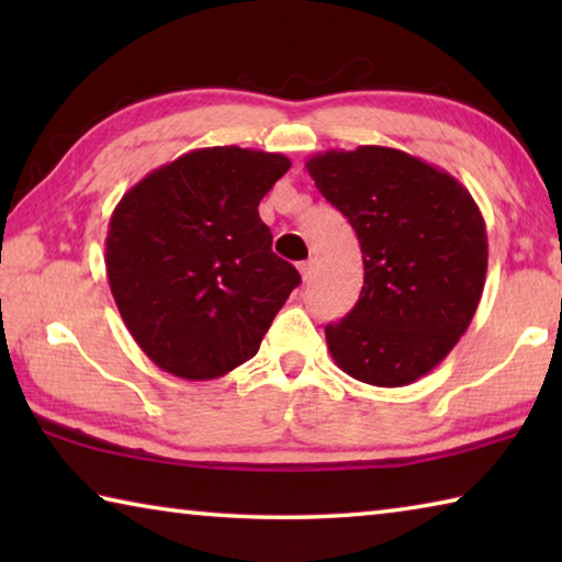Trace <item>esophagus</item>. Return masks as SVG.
<instances>
[{"label": "esophagus", "instance_id": "obj_1", "mask_svg": "<svg viewBox=\"0 0 562 562\" xmlns=\"http://www.w3.org/2000/svg\"><path fill=\"white\" fill-rule=\"evenodd\" d=\"M297 270H300V274H302V280L307 282V280L312 278V260H304V262H300V265H297Z\"/></svg>", "mask_w": 562, "mask_h": 562}]
</instances>
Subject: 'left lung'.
<instances>
[{"label": "left lung", "mask_w": 562, "mask_h": 562, "mask_svg": "<svg viewBox=\"0 0 562 562\" xmlns=\"http://www.w3.org/2000/svg\"><path fill=\"white\" fill-rule=\"evenodd\" d=\"M322 195L355 227L364 288L325 327L341 372L372 386L429 374L469 329L488 268L486 223L459 180L384 146L307 160Z\"/></svg>", "instance_id": "1"}]
</instances>
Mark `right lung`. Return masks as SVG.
Listing matches in <instances>:
<instances>
[{"label": "right lung", "instance_id": "1", "mask_svg": "<svg viewBox=\"0 0 562 562\" xmlns=\"http://www.w3.org/2000/svg\"><path fill=\"white\" fill-rule=\"evenodd\" d=\"M288 170L282 154L198 148L121 198L106 235L111 294L168 374L203 382L245 364L300 284L258 213Z\"/></svg>", "mask_w": 562, "mask_h": 562}]
</instances>
